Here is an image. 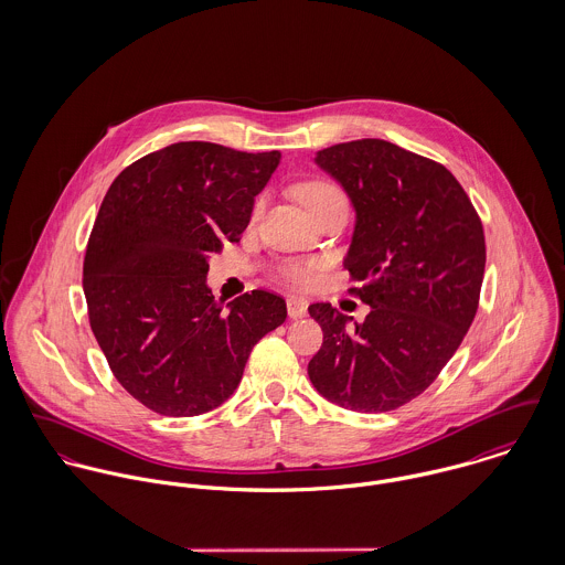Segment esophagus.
<instances>
[{
  "label": "esophagus",
  "mask_w": 565,
  "mask_h": 565,
  "mask_svg": "<svg viewBox=\"0 0 565 565\" xmlns=\"http://www.w3.org/2000/svg\"><path fill=\"white\" fill-rule=\"evenodd\" d=\"M307 309H309V305H307V300H302V298L291 296V298L287 300V313H289L291 320L305 318V316H307Z\"/></svg>",
  "instance_id": "esophagus-1"
}]
</instances>
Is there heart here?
<instances>
[{
    "label": "heart",
    "mask_w": 565,
    "mask_h": 565,
    "mask_svg": "<svg viewBox=\"0 0 565 565\" xmlns=\"http://www.w3.org/2000/svg\"><path fill=\"white\" fill-rule=\"evenodd\" d=\"M296 195L298 200L316 215L323 204H328L330 200H337V198H343L341 189L334 186L332 182H323V180H311V182H305L296 189ZM260 211V202L256 204L254 213ZM320 263H285L280 267V276L291 282V285H300V287H309L318 280V271H320Z\"/></svg>",
    "instance_id": "obj_1"
}]
</instances>
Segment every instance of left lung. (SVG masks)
Listing matches in <instances>:
<instances>
[{
  "instance_id": "1",
  "label": "left lung",
  "mask_w": 565,
  "mask_h": 565,
  "mask_svg": "<svg viewBox=\"0 0 565 565\" xmlns=\"http://www.w3.org/2000/svg\"><path fill=\"white\" fill-rule=\"evenodd\" d=\"M354 206L343 265L372 307L352 318L328 302L309 313L323 343L309 379L326 401L383 413L419 396L452 359L479 309L483 224L439 162L383 139L337 143L316 154Z\"/></svg>"
}]
</instances>
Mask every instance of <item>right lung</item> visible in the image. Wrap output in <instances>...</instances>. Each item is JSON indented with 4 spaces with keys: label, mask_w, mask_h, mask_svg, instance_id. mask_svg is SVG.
I'll use <instances>...</instances> for the list:
<instances>
[{
    "label": "right lung",
    "mask_w": 565,
    "mask_h": 565,
    "mask_svg": "<svg viewBox=\"0 0 565 565\" xmlns=\"http://www.w3.org/2000/svg\"><path fill=\"white\" fill-rule=\"evenodd\" d=\"M280 152L182 141L126 167L93 224L82 287L90 330L121 387L154 413L191 417L239 387L256 341L287 318L256 289L224 307L209 256L239 242Z\"/></svg>",
    "instance_id": "obj_1"
}]
</instances>
